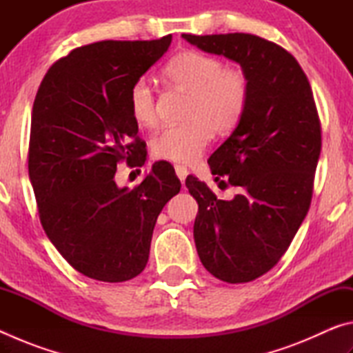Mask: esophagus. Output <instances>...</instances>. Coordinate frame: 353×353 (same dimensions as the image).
<instances>
[{
    "instance_id": "esophagus-1",
    "label": "esophagus",
    "mask_w": 353,
    "mask_h": 353,
    "mask_svg": "<svg viewBox=\"0 0 353 353\" xmlns=\"http://www.w3.org/2000/svg\"><path fill=\"white\" fill-rule=\"evenodd\" d=\"M174 170H176V176L181 179V182H183L185 179H187V176H188V170L185 168L183 165H176Z\"/></svg>"
}]
</instances>
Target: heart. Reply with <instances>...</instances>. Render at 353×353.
Wrapping results in <instances>:
<instances>
[{
    "label": "heart",
    "instance_id": "obj_1",
    "mask_svg": "<svg viewBox=\"0 0 353 353\" xmlns=\"http://www.w3.org/2000/svg\"><path fill=\"white\" fill-rule=\"evenodd\" d=\"M165 76L177 88L191 93L190 123L166 128L151 141L157 159L177 163L198 160L213 132L229 134L246 110L249 81L243 70L224 67L218 57L199 51H182L166 63ZM129 112L140 126L157 123V101L146 77L137 79L129 90Z\"/></svg>",
    "mask_w": 353,
    "mask_h": 353
}]
</instances>
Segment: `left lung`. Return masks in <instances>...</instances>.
<instances>
[{
	"label": "left lung",
	"mask_w": 353,
	"mask_h": 353,
	"mask_svg": "<svg viewBox=\"0 0 353 353\" xmlns=\"http://www.w3.org/2000/svg\"><path fill=\"white\" fill-rule=\"evenodd\" d=\"M182 37L240 63L249 81L243 118L208 159L212 174L240 194L218 199L193 176L185 185L199 205L193 235L202 265L223 282H250L282 259L312 202L321 154L313 92L296 59L272 41L243 32Z\"/></svg>",
	"instance_id": "1"
}]
</instances>
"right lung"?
<instances>
[{
  "mask_svg": "<svg viewBox=\"0 0 353 353\" xmlns=\"http://www.w3.org/2000/svg\"><path fill=\"white\" fill-rule=\"evenodd\" d=\"M171 40L76 48L48 70L34 101L28 168L40 223L76 271L101 282H126L145 270L155 221L181 191L174 168L160 162L139 187L115 182L119 162L146 160L129 90Z\"/></svg>",
  "mask_w": 353,
  "mask_h": 353,
  "instance_id": "add662e5",
  "label": "right lung"
}]
</instances>
